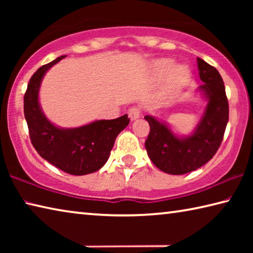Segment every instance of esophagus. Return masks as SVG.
<instances>
[{"instance_id":"34e87169","label":"esophagus","mask_w":253,"mask_h":253,"mask_svg":"<svg viewBox=\"0 0 253 253\" xmlns=\"http://www.w3.org/2000/svg\"><path fill=\"white\" fill-rule=\"evenodd\" d=\"M128 116H129L130 121H135V119L139 118L140 116V108L139 107H131V108H129V110H128Z\"/></svg>"}]
</instances>
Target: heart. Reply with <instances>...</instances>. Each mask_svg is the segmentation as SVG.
Returning a JSON list of instances; mask_svg holds the SVG:
<instances>
[{
  "label": "heart",
  "mask_w": 253,
  "mask_h": 253,
  "mask_svg": "<svg viewBox=\"0 0 253 253\" xmlns=\"http://www.w3.org/2000/svg\"><path fill=\"white\" fill-rule=\"evenodd\" d=\"M175 66V62L170 59H161L154 62L153 70L157 78L167 76L166 84L163 89V96L172 97L178 93L185 87L191 78V71L186 66Z\"/></svg>",
  "instance_id": "obj_1"
}]
</instances>
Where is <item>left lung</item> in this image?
I'll use <instances>...</instances> for the list:
<instances>
[{
    "mask_svg": "<svg viewBox=\"0 0 253 253\" xmlns=\"http://www.w3.org/2000/svg\"><path fill=\"white\" fill-rule=\"evenodd\" d=\"M198 67L204 83L199 90L208 104L190 136L178 137L165 123L153 116L144 117L151 127L145 142L148 157L168 174H186L207 164L219 149L229 121L228 98L219 71L201 58H198Z\"/></svg>",
    "mask_w": 253,
    "mask_h": 253,
    "instance_id": "1",
    "label": "left lung"
}]
</instances>
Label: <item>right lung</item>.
<instances>
[{
	"mask_svg": "<svg viewBox=\"0 0 253 253\" xmlns=\"http://www.w3.org/2000/svg\"><path fill=\"white\" fill-rule=\"evenodd\" d=\"M66 55L40 67L24 93V116L30 139L39 155L71 175H85L100 169L108 161L115 139L129 124L127 115L110 121H96L77 128H60L44 116L39 90L45 72Z\"/></svg>",
	"mask_w": 253,
	"mask_h": 253,
	"instance_id": "obj_1",
	"label": "right lung"
}]
</instances>
